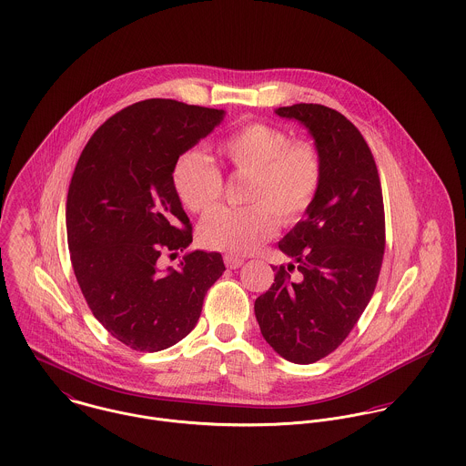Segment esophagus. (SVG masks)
Listing matches in <instances>:
<instances>
[{"label":"esophagus","instance_id":"1","mask_svg":"<svg viewBox=\"0 0 466 466\" xmlns=\"http://www.w3.org/2000/svg\"><path fill=\"white\" fill-rule=\"evenodd\" d=\"M224 264L229 267V268H238V267L244 266V260L235 257V255H226L224 257Z\"/></svg>","mask_w":466,"mask_h":466}]
</instances>
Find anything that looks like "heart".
<instances>
[{"mask_svg":"<svg viewBox=\"0 0 466 466\" xmlns=\"http://www.w3.org/2000/svg\"><path fill=\"white\" fill-rule=\"evenodd\" d=\"M218 156L240 174H248L244 208H217L199 224L200 244L213 251L248 255L267 242L278 228L296 222L316 199L323 163L309 141H290L279 127L253 122L228 134ZM172 183L192 213L209 209L222 196L220 172L199 152L183 154L172 170Z\"/></svg>","mask_w":466,"mask_h":466,"instance_id":"heart-1","label":"heart"}]
</instances>
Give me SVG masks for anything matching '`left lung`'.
<instances>
[{
    "label": "left lung",
    "mask_w": 466,
    "mask_h": 466,
    "mask_svg": "<svg viewBox=\"0 0 466 466\" xmlns=\"http://www.w3.org/2000/svg\"><path fill=\"white\" fill-rule=\"evenodd\" d=\"M314 139L323 179L303 218L278 242L292 262L255 301L260 332L294 364L316 362L348 337L368 307L386 248L384 200L373 154L359 129L319 104L278 107ZM298 266L292 279L288 270Z\"/></svg>",
    "instance_id": "1"
}]
</instances>
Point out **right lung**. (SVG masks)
<instances>
[{
    "mask_svg": "<svg viewBox=\"0 0 466 466\" xmlns=\"http://www.w3.org/2000/svg\"><path fill=\"white\" fill-rule=\"evenodd\" d=\"M224 116L176 100L137 102L95 131L75 167L66 202L71 266L93 316L137 351L170 348L192 332L208 289L226 270L220 253L199 249L177 268L159 267L161 255L177 257L192 244L174 165Z\"/></svg>",
    "mask_w": 466,
    "mask_h": 466,
    "instance_id": "1",
    "label": "right lung"
}]
</instances>
